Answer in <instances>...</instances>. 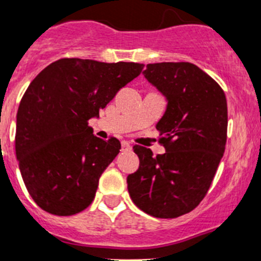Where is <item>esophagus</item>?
Instances as JSON below:
<instances>
[{
    "mask_svg": "<svg viewBox=\"0 0 261 261\" xmlns=\"http://www.w3.org/2000/svg\"><path fill=\"white\" fill-rule=\"evenodd\" d=\"M121 147H122L123 152H128V150H131V148H133L128 142H122L121 143Z\"/></svg>",
    "mask_w": 261,
    "mask_h": 261,
    "instance_id": "1",
    "label": "esophagus"
}]
</instances>
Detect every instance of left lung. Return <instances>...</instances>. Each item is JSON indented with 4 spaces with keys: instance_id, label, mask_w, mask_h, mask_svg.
Returning <instances> with one entry per match:
<instances>
[{
    "instance_id": "8db88e82",
    "label": "left lung",
    "mask_w": 261,
    "mask_h": 261,
    "mask_svg": "<svg viewBox=\"0 0 261 261\" xmlns=\"http://www.w3.org/2000/svg\"><path fill=\"white\" fill-rule=\"evenodd\" d=\"M145 79L167 99L157 123L166 153L134 145L139 169L127 176L131 199L160 219L191 213L207 194L225 150L228 107L223 89L188 62L154 63Z\"/></svg>"
}]
</instances>
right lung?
Here are the masks:
<instances>
[{
	"instance_id": "right-lung-1",
	"label": "right lung",
	"mask_w": 261,
	"mask_h": 261,
	"mask_svg": "<svg viewBox=\"0 0 261 261\" xmlns=\"http://www.w3.org/2000/svg\"><path fill=\"white\" fill-rule=\"evenodd\" d=\"M143 68L63 58L31 82L16 114L15 152L27 191L46 213L74 215L94 201L99 177L121 143L96 138L89 119Z\"/></svg>"
}]
</instances>
